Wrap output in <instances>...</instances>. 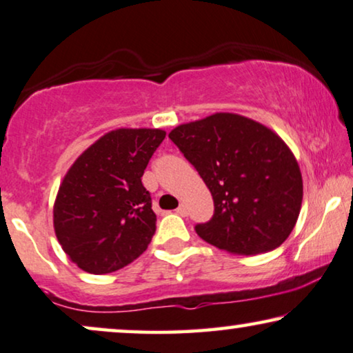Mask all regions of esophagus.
I'll use <instances>...</instances> for the list:
<instances>
[{
    "label": "esophagus",
    "instance_id": "obj_1",
    "mask_svg": "<svg viewBox=\"0 0 353 353\" xmlns=\"http://www.w3.org/2000/svg\"><path fill=\"white\" fill-rule=\"evenodd\" d=\"M176 213L179 216H187L189 214V211H187V206L185 205H179V208L176 210Z\"/></svg>",
    "mask_w": 353,
    "mask_h": 353
}]
</instances>
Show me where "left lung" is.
<instances>
[{"instance_id":"1","label":"left lung","mask_w":353,"mask_h":353,"mask_svg":"<svg viewBox=\"0 0 353 353\" xmlns=\"http://www.w3.org/2000/svg\"><path fill=\"white\" fill-rule=\"evenodd\" d=\"M169 139L213 196V218L195 225L205 242L236 255H258L289 237L302 208L303 182L278 134L245 116L216 112L177 125Z\"/></svg>"}]
</instances>
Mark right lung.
<instances>
[{"instance_id": "add662e5", "label": "right lung", "mask_w": 353, "mask_h": 353, "mask_svg": "<svg viewBox=\"0 0 353 353\" xmlns=\"http://www.w3.org/2000/svg\"><path fill=\"white\" fill-rule=\"evenodd\" d=\"M166 137L161 129H116L90 145L61 182L56 237L81 270L108 274L147 250L157 231L145 168Z\"/></svg>"}]
</instances>
